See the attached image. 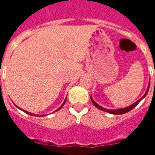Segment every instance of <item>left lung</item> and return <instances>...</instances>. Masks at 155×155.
<instances>
[{"label":"left lung","mask_w":155,"mask_h":155,"mask_svg":"<svg viewBox=\"0 0 155 155\" xmlns=\"http://www.w3.org/2000/svg\"><path fill=\"white\" fill-rule=\"evenodd\" d=\"M155 72V71H154ZM150 81L149 82V85H148V88H147V91L146 92H145V94H143V97L140 98L139 101H137L136 102H134V104H132L131 105H130V106H127V107H124V108H121V109H115V110H109V109H106V108H104L102 107V106H101L100 104H98L95 101L93 100V98L91 97V101H92V103H93V104H94L95 107H97L98 109H100L101 110H103V111H105V112H108V113H110V114H125V113H127V112H129V111H130L132 109H134V108L136 106L137 104L140 103V101L143 100V98L146 96V94H148V92H149V90H150Z\"/></svg>","instance_id":"obj_1"}]
</instances>
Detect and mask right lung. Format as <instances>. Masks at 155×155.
<instances>
[{
    "instance_id": "add662e5",
    "label": "right lung",
    "mask_w": 155,
    "mask_h": 155,
    "mask_svg": "<svg viewBox=\"0 0 155 155\" xmlns=\"http://www.w3.org/2000/svg\"><path fill=\"white\" fill-rule=\"evenodd\" d=\"M65 101H66V98H65V100H64V102H63V104H61V106H60V108H58L57 110H56L55 111H57V110H61V108L63 107V105H64V103H65ZM16 107L18 108V109H20V110H21L22 111H24V112H25V113H26V114H30V115H32V116H44V114H41V115H39V114H32V113H30V112H28V111H26V110H22V109H21V108H19L18 106H16Z\"/></svg>"
}]
</instances>
